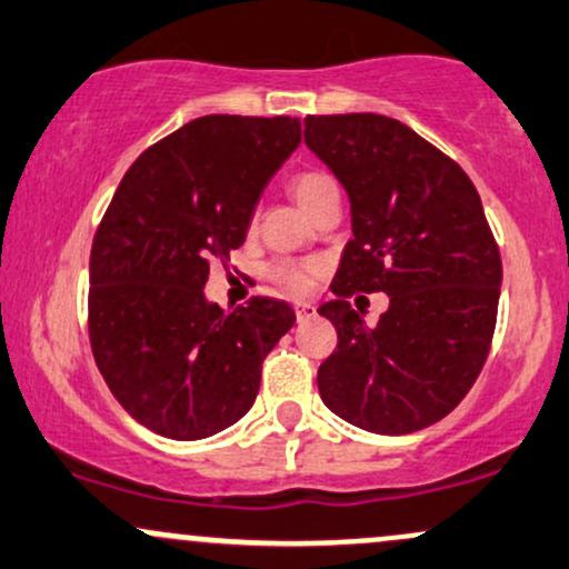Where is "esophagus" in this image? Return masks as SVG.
Instances as JSON below:
<instances>
[{"mask_svg": "<svg viewBox=\"0 0 569 569\" xmlns=\"http://www.w3.org/2000/svg\"><path fill=\"white\" fill-rule=\"evenodd\" d=\"M293 312H297V321L305 323L310 321V318H316V307H312L310 302H297L293 305Z\"/></svg>", "mask_w": 569, "mask_h": 569, "instance_id": "34e87169", "label": "esophagus"}]
</instances>
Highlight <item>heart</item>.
<instances>
[{
  "mask_svg": "<svg viewBox=\"0 0 569 569\" xmlns=\"http://www.w3.org/2000/svg\"><path fill=\"white\" fill-rule=\"evenodd\" d=\"M289 189L293 200H297L307 213H310L318 202L331 198V194H339L337 181L323 171H299L297 176H291ZM312 272H316V264L276 262L270 267V278L276 280L278 286H283L286 291H293V293L305 291L307 286H310Z\"/></svg>",
  "mask_w": 569,
  "mask_h": 569,
  "instance_id": "1",
  "label": "heart"
}]
</instances>
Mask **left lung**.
I'll return each instance as SVG.
<instances>
[{
  "label": "left lung",
  "instance_id": "1",
  "mask_svg": "<svg viewBox=\"0 0 569 569\" xmlns=\"http://www.w3.org/2000/svg\"><path fill=\"white\" fill-rule=\"evenodd\" d=\"M305 143L350 198L352 238L318 307L337 350L318 369L323 403L382 436L447 417L479 377L492 345L500 251L473 181L422 136L382 114L305 117ZM385 290L375 327L347 299Z\"/></svg>",
  "mask_w": 569,
  "mask_h": 569
}]
</instances>
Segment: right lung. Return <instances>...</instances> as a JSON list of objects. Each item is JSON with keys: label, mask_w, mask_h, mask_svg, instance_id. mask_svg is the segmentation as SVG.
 <instances>
[{"label": "right lung", "mask_w": 569, "mask_h": 569, "mask_svg": "<svg viewBox=\"0 0 569 569\" xmlns=\"http://www.w3.org/2000/svg\"><path fill=\"white\" fill-rule=\"evenodd\" d=\"M299 141L297 117L208 114L122 176L90 248L88 329L109 390L152 433L198 441L238 422L297 321L280 299L224 312L202 289Z\"/></svg>", "instance_id": "right-lung-1"}]
</instances>
